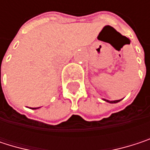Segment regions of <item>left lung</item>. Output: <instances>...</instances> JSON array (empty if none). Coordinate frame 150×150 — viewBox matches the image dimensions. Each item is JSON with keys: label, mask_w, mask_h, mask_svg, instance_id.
I'll use <instances>...</instances> for the list:
<instances>
[{"label": "left lung", "mask_w": 150, "mask_h": 150, "mask_svg": "<svg viewBox=\"0 0 150 150\" xmlns=\"http://www.w3.org/2000/svg\"><path fill=\"white\" fill-rule=\"evenodd\" d=\"M103 100L105 101V102H107V103H117L120 101H122V99H121V100H115V101H108V100H106V99H103Z\"/></svg>", "instance_id": "8db88e82"}]
</instances>
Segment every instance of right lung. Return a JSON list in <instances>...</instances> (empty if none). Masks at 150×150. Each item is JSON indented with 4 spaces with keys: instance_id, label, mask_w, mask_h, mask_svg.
I'll use <instances>...</instances> for the list:
<instances>
[{
    "instance_id": "right-lung-1",
    "label": "right lung",
    "mask_w": 150,
    "mask_h": 150,
    "mask_svg": "<svg viewBox=\"0 0 150 150\" xmlns=\"http://www.w3.org/2000/svg\"><path fill=\"white\" fill-rule=\"evenodd\" d=\"M36 108H33V109H36Z\"/></svg>"
}]
</instances>
